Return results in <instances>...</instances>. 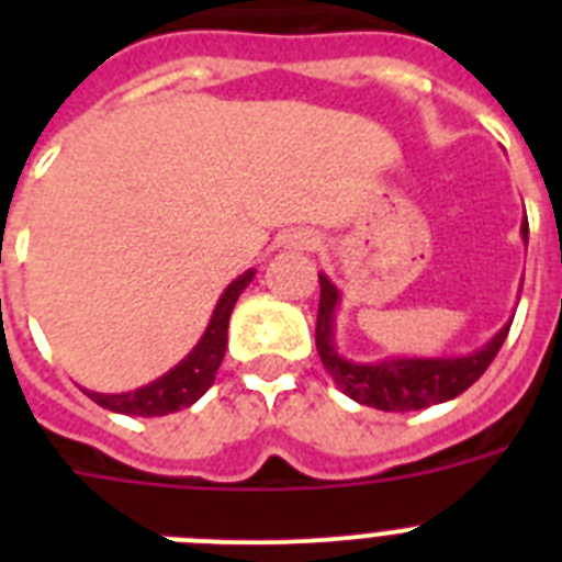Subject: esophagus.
<instances>
[{"instance_id": "esophagus-1", "label": "esophagus", "mask_w": 562, "mask_h": 562, "mask_svg": "<svg viewBox=\"0 0 562 562\" xmlns=\"http://www.w3.org/2000/svg\"><path fill=\"white\" fill-rule=\"evenodd\" d=\"M317 245V238L312 233H295L292 236V247H301V250H310V247Z\"/></svg>"}]
</instances>
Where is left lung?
<instances>
[{"label": "left lung", "instance_id": "left-lung-1", "mask_svg": "<svg viewBox=\"0 0 562 562\" xmlns=\"http://www.w3.org/2000/svg\"><path fill=\"white\" fill-rule=\"evenodd\" d=\"M520 236L529 241V222L520 225ZM317 281H321L315 326L317 355L337 389L369 408L422 411L428 405L456 400L490 369L513 326L506 324L493 340L467 357H394L382 362H355L340 357L335 349V310L340 304V292L324 272L317 276Z\"/></svg>", "mask_w": 562, "mask_h": 562}]
</instances>
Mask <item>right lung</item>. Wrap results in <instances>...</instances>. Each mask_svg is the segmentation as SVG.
I'll list each match as a JSON object with an SVG mask.
<instances>
[{"instance_id": "1", "label": "right lung", "mask_w": 562, "mask_h": 562, "mask_svg": "<svg viewBox=\"0 0 562 562\" xmlns=\"http://www.w3.org/2000/svg\"><path fill=\"white\" fill-rule=\"evenodd\" d=\"M256 270H247L245 276H238L225 292H222L220 304L213 310L211 324H207L202 340L193 346L191 355L182 362H177L168 374L160 380L148 382L137 391H126V394H95L87 391L92 402H98L101 408L114 411V414L126 416H166L173 411H182L188 405L200 400L207 389L213 385V376L220 371L222 357L227 349V324H231V312L236 306L238 295L247 290Z\"/></svg>"}]
</instances>
